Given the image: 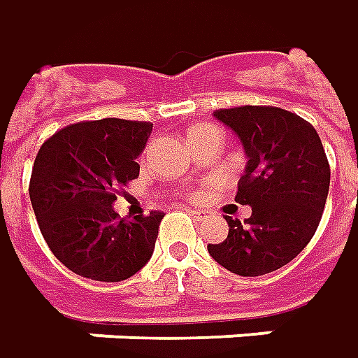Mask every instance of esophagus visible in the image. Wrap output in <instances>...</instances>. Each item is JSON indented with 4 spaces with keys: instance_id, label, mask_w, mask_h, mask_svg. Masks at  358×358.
Here are the masks:
<instances>
[{
    "instance_id": "34e87169",
    "label": "esophagus",
    "mask_w": 358,
    "mask_h": 358,
    "mask_svg": "<svg viewBox=\"0 0 358 358\" xmlns=\"http://www.w3.org/2000/svg\"><path fill=\"white\" fill-rule=\"evenodd\" d=\"M189 210V215H193L195 220H203V218H207V210H201V208H187Z\"/></svg>"
}]
</instances>
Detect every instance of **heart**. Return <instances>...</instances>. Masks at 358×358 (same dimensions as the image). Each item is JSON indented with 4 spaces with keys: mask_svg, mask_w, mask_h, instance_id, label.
<instances>
[{
    "mask_svg": "<svg viewBox=\"0 0 358 358\" xmlns=\"http://www.w3.org/2000/svg\"><path fill=\"white\" fill-rule=\"evenodd\" d=\"M187 134H189V140H191L193 145H196L199 141H203L205 138H210V136L222 138V131H220L217 126H213V124H196V126H191Z\"/></svg>",
    "mask_w": 358,
    "mask_h": 358,
    "instance_id": "1",
    "label": "heart"
}]
</instances>
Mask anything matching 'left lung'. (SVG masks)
Returning <instances> with one entry per match:
<instances>
[{"instance_id":"8db88e82","label":"left lung","mask_w":358,"mask_h":358,"mask_svg":"<svg viewBox=\"0 0 358 358\" xmlns=\"http://www.w3.org/2000/svg\"><path fill=\"white\" fill-rule=\"evenodd\" d=\"M244 145L246 173L234 201L250 218L224 215L229 236L208 254L238 275H264L292 262L313 238L329 193L331 169L315 128L275 106L215 110Z\"/></svg>"}]
</instances>
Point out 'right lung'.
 Instances as JSON below:
<instances>
[{
    "label": "right lung",
    "instance_id": "1",
    "mask_svg": "<svg viewBox=\"0 0 358 358\" xmlns=\"http://www.w3.org/2000/svg\"><path fill=\"white\" fill-rule=\"evenodd\" d=\"M151 122L104 117L52 134L33 163L29 196L41 234L71 272L128 280L153 254L163 213L120 218L112 203L140 175Z\"/></svg>",
    "mask_w": 358,
    "mask_h": 358
}]
</instances>
